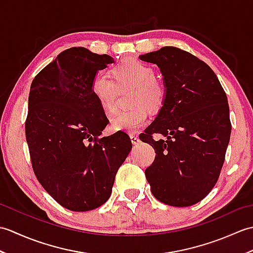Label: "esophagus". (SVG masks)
I'll use <instances>...</instances> for the list:
<instances>
[{"label":"esophagus","instance_id":"1","mask_svg":"<svg viewBox=\"0 0 253 253\" xmlns=\"http://www.w3.org/2000/svg\"><path fill=\"white\" fill-rule=\"evenodd\" d=\"M130 139H131L132 144H138L139 142H140V139H139V137L137 135H135V133H130Z\"/></svg>","mask_w":253,"mask_h":253}]
</instances>
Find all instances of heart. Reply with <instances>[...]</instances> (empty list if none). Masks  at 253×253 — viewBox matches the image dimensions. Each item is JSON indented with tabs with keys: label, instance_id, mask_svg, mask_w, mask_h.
I'll use <instances>...</instances> for the list:
<instances>
[{
	"label": "heart",
	"instance_id": "heart-1",
	"mask_svg": "<svg viewBox=\"0 0 253 253\" xmlns=\"http://www.w3.org/2000/svg\"><path fill=\"white\" fill-rule=\"evenodd\" d=\"M113 77L104 72H98L91 83V92L106 114L116 110L117 88L132 87L129 111H123L112 118L110 127L113 131L136 132L146 125L149 120L148 110L159 111L164 105L166 87L162 80L155 77L152 66L138 60H128L112 69Z\"/></svg>",
	"mask_w": 253,
	"mask_h": 253
}]
</instances>
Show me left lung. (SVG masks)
<instances>
[{
	"label": "left lung",
	"instance_id": "8db88e82",
	"mask_svg": "<svg viewBox=\"0 0 253 253\" xmlns=\"http://www.w3.org/2000/svg\"><path fill=\"white\" fill-rule=\"evenodd\" d=\"M139 58L157 64L166 87L164 105L140 137L157 153L144 174L159 201L192 206L213 189L223 168L232 131L226 93L208 64L178 47ZM154 133L167 140L155 142Z\"/></svg>",
	"mask_w": 253,
	"mask_h": 253
}]
</instances>
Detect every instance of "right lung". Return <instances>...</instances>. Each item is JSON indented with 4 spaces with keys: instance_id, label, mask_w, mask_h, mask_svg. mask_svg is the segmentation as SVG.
Wrapping results in <instances>:
<instances>
[{
    "instance_id": "right-lung-1",
    "label": "right lung",
    "mask_w": 253,
    "mask_h": 253,
    "mask_svg": "<svg viewBox=\"0 0 253 253\" xmlns=\"http://www.w3.org/2000/svg\"><path fill=\"white\" fill-rule=\"evenodd\" d=\"M110 63V55L71 47L30 85L25 130L32 169L46 192L75 212L107 201L131 150L125 132L100 136L109 121L91 92V83Z\"/></svg>"
}]
</instances>
